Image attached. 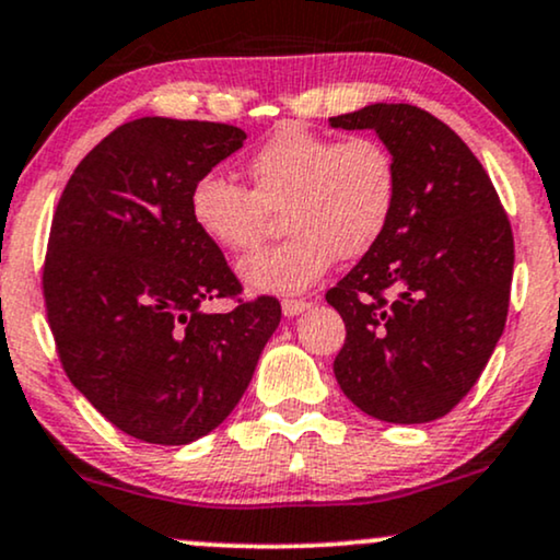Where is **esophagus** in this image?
I'll list each match as a JSON object with an SVG mask.
<instances>
[{"mask_svg": "<svg viewBox=\"0 0 560 560\" xmlns=\"http://www.w3.org/2000/svg\"><path fill=\"white\" fill-rule=\"evenodd\" d=\"M308 308H312V303L303 301V299L282 301V314H285V316H299L303 312H308Z\"/></svg>", "mask_w": 560, "mask_h": 560, "instance_id": "obj_1", "label": "esophagus"}]
</instances>
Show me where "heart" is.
Returning a JSON list of instances; mask_svg holds the SVG:
<instances>
[{"label": "heart", "instance_id": "heart-1", "mask_svg": "<svg viewBox=\"0 0 560 560\" xmlns=\"http://www.w3.org/2000/svg\"><path fill=\"white\" fill-rule=\"evenodd\" d=\"M248 186L218 171L189 189L197 231L231 254L259 244L269 212L282 210L291 236L238 261L248 291L295 295L324 278L337 257L369 254L399 202L397 158L378 137L316 132L301 121L275 129L246 158Z\"/></svg>", "mask_w": 560, "mask_h": 560}]
</instances>
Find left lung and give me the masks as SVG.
I'll return each instance as SVG.
<instances>
[{"instance_id":"1","label":"left lung","mask_w":560,"mask_h":560,"mask_svg":"<svg viewBox=\"0 0 560 560\" xmlns=\"http://www.w3.org/2000/svg\"><path fill=\"white\" fill-rule=\"evenodd\" d=\"M329 124L374 129L399 165L389 228L327 291L348 329L337 384L386 423L444 418L480 378L506 324L512 225L478 158L433 114L374 103Z\"/></svg>"}]
</instances>
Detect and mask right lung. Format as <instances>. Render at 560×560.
I'll return each instance as SVG.
<instances>
[{"mask_svg":"<svg viewBox=\"0 0 560 560\" xmlns=\"http://www.w3.org/2000/svg\"><path fill=\"white\" fill-rule=\"evenodd\" d=\"M244 140L218 121H127L82 158L54 212L44 301L59 361L103 418L148 444L223 423L280 324L278 299H238L189 215L191 184ZM215 298L240 303L202 313Z\"/></svg>","mask_w":560,"mask_h":560,"instance_id":"obj_1","label":"right lung"}]
</instances>
